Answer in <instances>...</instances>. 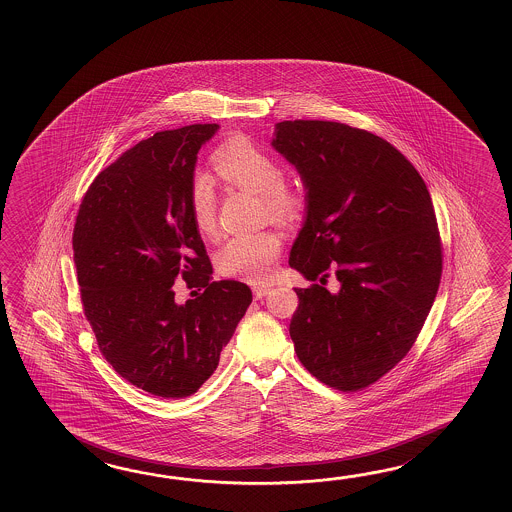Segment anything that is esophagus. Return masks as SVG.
I'll return each instance as SVG.
<instances>
[{"instance_id":"34e87169","label":"esophagus","mask_w":512,"mask_h":512,"mask_svg":"<svg viewBox=\"0 0 512 512\" xmlns=\"http://www.w3.org/2000/svg\"><path fill=\"white\" fill-rule=\"evenodd\" d=\"M254 296L260 300V298H263V296H267V293L271 291V285H254Z\"/></svg>"}]
</instances>
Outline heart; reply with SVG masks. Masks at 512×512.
I'll use <instances>...</instances> for the list:
<instances>
[{
	"label": "heart",
	"instance_id": "1",
	"mask_svg": "<svg viewBox=\"0 0 512 512\" xmlns=\"http://www.w3.org/2000/svg\"><path fill=\"white\" fill-rule=\"evenodd\" d=\"M219 177L227 185L258 194L265 212L278 221L293 219L304 208V197L283 183L278 159L247 137H232L214 152ZM190 212L197 230L205 238L218 236V194L210 175H194L190 185ZM282 251L280 236L271 230L241 232L219 247L216 263L221 274L247 282L271 280Z\"/></svg>",
	"mask_w": 512,
	"mask_h": 512
}]
</instances>
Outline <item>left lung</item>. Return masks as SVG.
I'll return each instance as SVG.
<instances>
[{
    "label": "left lung",
    "mask_w": 512,
    "mask_h": 512,
    "mask_svg": "<svg viewBox=\"0 0 512 512\" xmlns=\"http://www.w3.org/2000/svg\"><path fill=\"white\" fill-rule=\"evenodd\" d=\"M271 146L300 174L305 216L289 265L294 351L318 381L355 392L406 357L441 280V241L423 177L381 137L327 120H283ZM333 273L338 291L325 287Z\"/></svg>",
    "instance_id": "1"
}]
</instances>
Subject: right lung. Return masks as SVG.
Wrapping results in <instances>:
<instances>
[{
    "label": "right lung",
    "mask_w": 512,
    "mask_h": 512,
    "mask_svg": "<svg viewBox=\"0 0 512 512\" xmlns=\"http://www.w3.org/2000/svg\"><path fill=\"white\" fill-rule=\"evenodd\" d=\"M219 124L159 131L122 153L91 183L73 251L87 322L113 370L164 399L196 393L251 305V289L212 282L190 212L197 153ZM206 291L186 305L173 283Z\"/></svg>",
    "instance_id": "1"
}]
</instances>
